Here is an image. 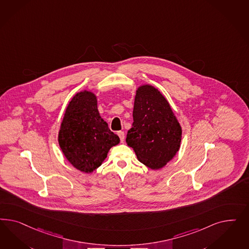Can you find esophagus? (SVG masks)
Masks as SVG:
<instances>
[{"mask_svg":"<svg viewBox=\"0 0 249 249\" xmlns=\"http://www.w3.org/2000/svg\"><path fill=\"white\" fill-rule=\"evenodd\" d=\"M118 135H119L120 139H121V142H124V141H125V134H124V132L123 131H119Z\"/></svg>","mask_w":249,"mask_h":249,"instance_id":"esophagus-1","label":"esophagus"}]
</instances>
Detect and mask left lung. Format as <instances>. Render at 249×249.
<instances>
[{"mask_svg":"<svg viewBox=\"0 0 249 249\" xmlns=\"http://www.w3.org/2000/svg\"><path fill=\"white\" fill-rule=\"evenodd\" d=\"M181 135V125L162 93L150 84L138 87L133 123L126 139L138 160L151 170L163 168L180 150Z\"/></svg>","mask_w":249,"mask_h":249,"instance_id":"8db88e82","label":"left lung"}]
</instances>
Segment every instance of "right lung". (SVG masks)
Wrapping results in <instances>:
<instances>
[{
    "label": "right lung",
    "instance_id": "obj_1",
    "mask_svg": "<svg viewBox=\"0 0 249 249\" xmlns=\"http://www.w3.org/2000/svg\"><path fill=\"white\" fill-rule=\"evenodd\" d=\"M120 142L100 117L97 95L86 89L77 92L68 103L58 131V144L68 162L81 173L92 174Z\"/></svg>",
    "mask_w": 249,
    "mask_h": 249
}]
</instances>
